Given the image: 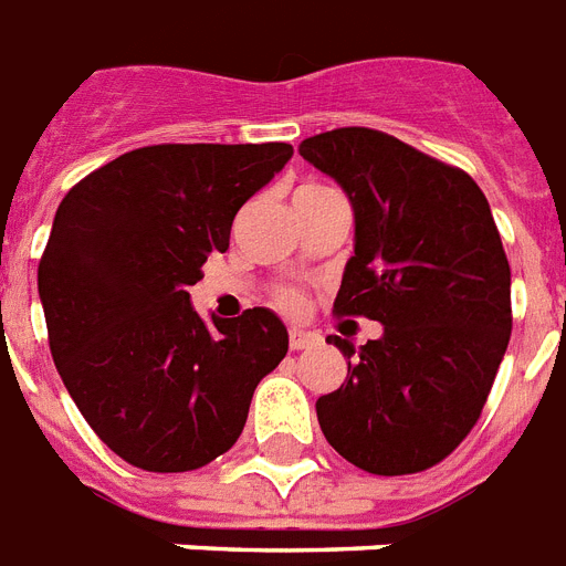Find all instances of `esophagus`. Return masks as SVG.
Wrapping results in <instances>:
<instances>
[{"label": "esophagus", "instance_id": "esophagus-1", "mask_svg": "<svg viewBox=\"0 0 566 566\" xmlns=\"http://www.w3.org/2000/svg\"><path fill=\"white\" fill-rule=\"evenodd\" d=\"M319 343V337L316 334H311V331H302V328H291V348L293 352H302V348H311Z\"/></svg>", "mask_w": 566, "mask_h": 566}]
</instances>
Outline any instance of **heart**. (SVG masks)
<instances>
[{
	"label": "heart",
	"instance_id": "1",
	"mask_svg": "<svg viewBox=\"0 0 566 566\" xmlns=\"http://www.w3.org/2000/svg\"><path fill=\"white\" fill-rule=\"evenodd\" d=\"M305 188H316V186H305ZM279 302H282L284 307H291V311H293V307H298V302H302V296H298L296 291H284L282 296H279Z\"/></svg>",
	"mask_w": 566,
	"mask_h": 566
}]
</instances>
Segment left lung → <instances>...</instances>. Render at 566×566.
I'll return each instance as SVG.
<instances>
[{"mask_svg":"<svg viewBox=\"0 0 566 566\" xmlns=\"http://www.w3.org/2000/svg\"><path fill=\"white\" fill-rule=\"evenodd\" d=\"M355 211V255L334 298L384 337L355 348L346 384L316 401L325 439L380 476L427 471L476 424L512 334V270L474 179L369 127L298 145Z\"/></svg>","mask_w":566,"mask_h":566,"instance_id":"8db88e82","label":"left lung"}]
</instances>
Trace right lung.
Listing matches in <instances>:
<instances>
[{
	"mask_svg": "<svg viewBox=\"0 0 566 566\" xmlns=\"http://www.w3.org/2000/svg\"><path fill=\"white\" fill-rule=\"evenodd\" d=\"M291 156L284 142L150 145L57 206L36 270L49 346L81 416L124 462L156 474L209 465L238 442L259 380L287 355L273 311L211 316V331L188 287Z\"/></svg>",
	"mask_w": 566,
	"mask_h": 566,
	"instance_id": "1",
	"label": "right lung"
}]
</instances>
